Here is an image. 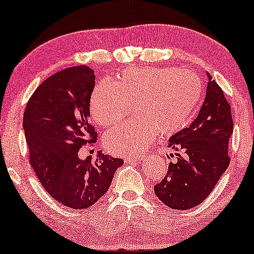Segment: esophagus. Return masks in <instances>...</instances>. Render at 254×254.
Here are the masks:
<instances>
[{
  "mask_svg": "<svg viewBox=\"0 0 254 254\" xmlns=\"http://www.w3.org/2000/svg\"><path fill=\"white\" fill-rule=\"evenodd\" d=\"M144 157L143 155H134V157H128V158H126L125 159V161H126L127 163H129V162H136V161H138V160H142Z\"/></svg>",
  "mask_w": 254,
  "mask_h": 254,
  "instance_id": "obj_1",
  "label": "esophagus"
}]
</instances>
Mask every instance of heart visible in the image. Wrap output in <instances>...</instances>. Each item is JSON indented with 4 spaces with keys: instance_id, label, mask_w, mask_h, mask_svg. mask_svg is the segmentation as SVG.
<instances>
[{
    "instance_id": "heart-1",
    "label": "heart",
    "mask_w": 254,
    "mask_h": 254,
    "mask_svg": "<svg viewBox=\"0 0 254 254\" xmlns=\"http://www.w3.org/2000/svg\"><path fill=\"white\" fill-rule=\"evenodd\" d=\"M201 96V79L187 70L130 69L117 78L115 84H97L89 110L99 126L110 127L126 118L134 104L137 115L104 135V145L111 153L129 155L149 146L158 132L168 136L185 127Z\"/></svg>"
}]
</instances>
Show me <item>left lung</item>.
I'll return each mask as SVG.
<instances>
[{
    "label": "left lung",
    "instance_id": "obj_1",
    "mask_svg": "<svg viewBox=\"0 0 254 254\" xmlns=\"http://www.w3.org/2000/svg\"><path fill=\"white\" fill-rule=\"evenodd\" d=\"M209 81L201 110L189 127L171 136L169 147L177 161L170 162L154 193L171 209L198 205L217 185L229 165L228 140L233 134L231 105L224 92L208 73Z\"/></svg>",
    "mask_w": 254,
    "mask_h": 254
}]
</instances>
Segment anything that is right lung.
<instances>
[{
    "mask_svg": "<svg viewBox=\"0 0 254 254\" xmlns=\"http://www.w3.org/2000/svg\"><path fill=\"white\" fill-rule=\"evenodd\" d=\"M94 70L77 65L54 73L36 88L23 112L29 162L51 196L71 209H86L107 192L124 160L97 152L81 160V146L95 143L88 122Z\"/></svg>",
    "mask_w": 254,
    "mask_h": 254,
    "instance_id": "1",
    "label": "right lung"
}]
</instances>
